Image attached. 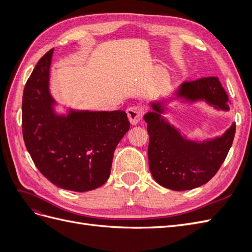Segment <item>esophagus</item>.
<instances>
[{
	"label": "esophagus",
	"instance_id": "1",
	"mask_svg": "<svg viewBox=\"0 0 252 252\" xmlns=\"http://www.w3.org/2000/svg\"><path fill=\"white\" fill-rule=\"evenodd\" d=\"M144 107L142 106H131L127 109V116L132 125L138 124L144 116Z\"/></svg>",
	"mask_w": 252,
	"mask_h": 252
}]
</instances>
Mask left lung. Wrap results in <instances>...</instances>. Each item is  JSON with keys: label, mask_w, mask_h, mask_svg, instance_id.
Returning a JSON list of instances; mask_svg holds the SVG:
<instances>
[{"label": "left lung", "mask_w": 252, "mask_h": 252, "mask_svg": "<svg viewBox=\"0 0 252 252\" xmlns=\"http://www.w3.org/2000/svg\"><path fill=\"white\" fill-rule=\"evenodd\" d=\"M186 101L204 100L217 109H229V100L218 77L182 83L177 94ZM155 112L145 114L149 134L148 161L152 177L165 188L189 190L211 180L220 169L232 145L235 124L213 140L188 141L162 118L161 103H152Z\"/></svg>", "instance_id": "left-lung-1"}]
</instances>
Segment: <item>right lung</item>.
<instances>
[{"mask_svg":"<svg viewBox=\"0 0 252 252\" xmlns=\"http://www.w3.org/2000/svg\"><path fill=\"white\" fill-rule=\"evenodd\" d=\"M52 53L50 49L39 60L26 82L23 138L36 168L53 185L89 191L108 180L113 152L130 123L123 110L57 114L48 88Z\"/></svg>","mask_w":252,"mask_h":252,"instance_id":"right-lung-1","label":"right lung"}]
</instances>
